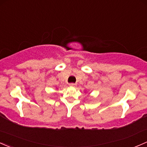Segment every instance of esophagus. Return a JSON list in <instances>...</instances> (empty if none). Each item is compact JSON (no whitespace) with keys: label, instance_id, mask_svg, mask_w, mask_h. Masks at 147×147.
<instances>
[{"label":"esophagus","instance_id":"obj_1","mask_svg":"<svg viewBox=\"0 0 147 147\" xmlns=\"http://www.w3.org/2000/svg\"><path fill=\"white\" fill-rule=\"evenodd\" d=\"M69 86H72V87H75L77 86L76 84H74V83H71V84H69Z\"/></svg>","mask_w":147,"mask_h":147}]
</instances>
